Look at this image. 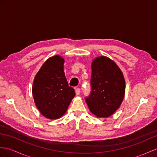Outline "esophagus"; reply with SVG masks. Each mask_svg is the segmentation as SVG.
I'll return each mask as SVG.
<instances>
[{
    "label": "esophagus",
    "mask_w": 157,
    "mask_h": 157,
    "mask_svg": "<svg viewBox=\"0 0 157 157\" xmlns=\"http://www.w3.org/2000/svg\"><path fill=\"white\" fill-rule=\"evenodd\" d=\"M75 93L76 95H78L80 94V93H81V90H80L79 88H76L75 89Z\"/></svg>",
    "instance_id": "esophagus-1"
}]
</instances>
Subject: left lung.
Masks as SVG:
<instances>
[{
	"label": "left lung",
	"instance_id": "left-lung-1",
	"mask_svg": "<svg viewBox=\"0 0 157 157\" xmlns=\"http://www.w3.org/2000/svg\"><path fill=\"white\" fill-rule=\"evenodd\" d=\"M91 69V92L86 102L96 117H109L120 107L124 98L123 74L113 60L104 56L93 60Z\"/></svg>",
	"mask_w": 157,
	"mask_h": 157
}]
</instances>
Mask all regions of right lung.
Segmentation results:
<instances>
[{"label":"right lung","instance_id":"1","mask_svg":"<svg viewBox=\"0 0 157 157\" xmlns=\"http://www.w3.org/2000/svg\"><path fill=\"white\" fill-rule=\"evenodd\" d=\"M64 60L59 55L45 61L34 79L33 95L40 113L49 119L64 115L75 96L64 72Z\"/></svg>","mask_w":157,"mask_h":157}]
</instances>
